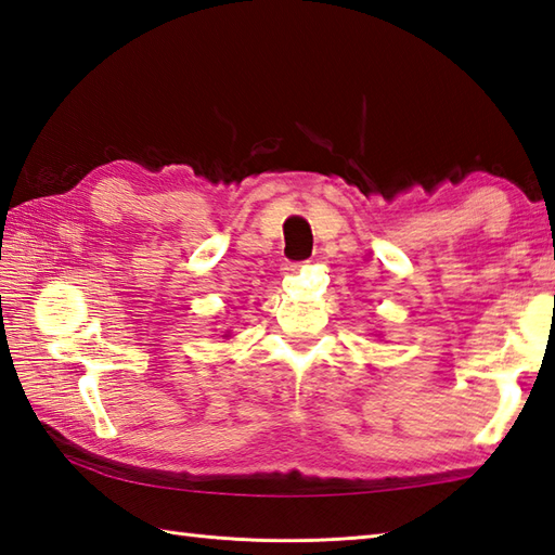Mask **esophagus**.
<instances>
[{
	"instance_id": "34e87169",
	"label": "esophagus",
	"mask_w": 555,
	"mask_h": 555,
	"mask_svg": "<svg viewBox=\"0 0 555 555\" xmlns=\"http://www.w3.org/2000/svg\"><path fill=\"white\" fill-rule=\"evenodd\" d=\"M300 267L302 262H284L281 264V271H284V274H296V271H300Z\"/></svg>"
}]
</instances>
